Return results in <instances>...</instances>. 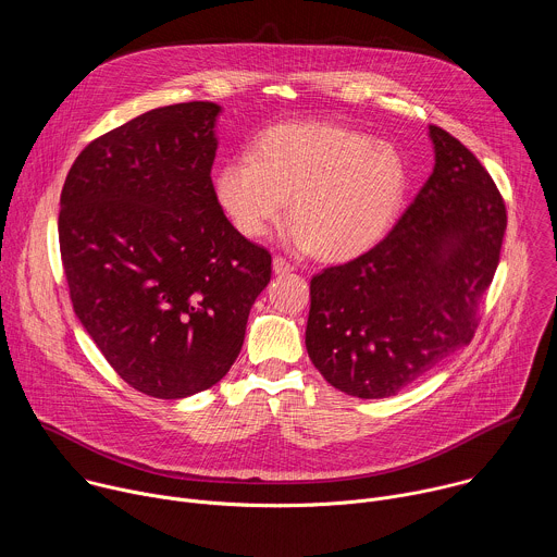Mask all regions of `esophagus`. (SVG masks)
<instances>
[{
    "label": "esophagus",
    "mask_w": 557,
    "mask_h": 557,
    "mask_svg": "<svg viewBox=\"0 0 557 557\" xmlns=\"http://www.w3.org/2000/svg\"><path fill=\"white\" fill-rule=\"evenodd\" d=\"M290 271H293V267L284 258H280V256L273 258V273L275 275H288Z\"/></svg>",
    "instance_id": "esophagus-1"
}]
</instances>
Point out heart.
<instances>
[{"mask_svg": "<svg viewBox=\"0 0 557 557\" xmlns=\"http://www.w3.org/2000/svg\"><path fill=\"white\" fill-rule=\"evenodd\" d=\"M408 187V165L392 143L326 121L275 125L251 156L228 158L215 174V198L237 233L258 240L290 200L288 240L333 262L376 247Z\"/></svg>", "mask_w": 557, "mask_h": 557, "instance_id": "obj_1", "label": "heart"}]
</instances>
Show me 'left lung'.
Segmentation results:
<instances>
[{
	"label": "left lung",
	"instance_id": "1",
	"mask_svg": "<svg viewBox=\"0 0 557 557\" xmlns=\"http://www.w3.org/2000/svg\"><path fill=\"white\" fill-rule=\"evenodd\" d=\"M434 170L383 240L310 280L306 350L337 389L399 394L465 348L500 260L505 202L485 168L428 127Z\"/></svg>",
	"mask_w": 557,
	"mask_h": 557
}]
</instances>
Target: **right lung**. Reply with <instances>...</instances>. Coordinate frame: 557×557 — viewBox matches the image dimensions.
Here are the masks:
<instances>
[{
  "label": "right lung",
  "instance_id": "right-lung-1",
  "mask_svg": "<svg viewBox=\"0 0 557 557\" xmlns=\"http://www.w3.org/2000/svg\"><path fill=\"white\" fill-rule=\"evenodd\" d=\"M220 112L209 101L145 112L78 153L61 191L78 322L119 376L156 399H185L228 372L271 280V253L215 198Z\"/></svg>",
  "mask_w": 557,
  "mask_h": 557
}]
</instances>
